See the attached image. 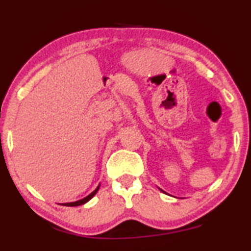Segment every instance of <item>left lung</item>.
<instances>
[{"instance_id":"obj_1","label":"left lung","mask_w":251,"mask_h":251,"mask_svg":"<svg viewBox=\"0 0 251 251\" xmlns=\"http://www.w3.org/2000/svg\"><path fill=\"white\" fill-rule=\"evenodd\" d=\"M160 191H161V192H164V191H162V189H160ZM165 193V192H164Z\"/></svg>"}]
</instances>
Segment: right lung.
Masks as SVG:
<instances>
[{
  "mask_svg": "<svg viewBox=\"0 0 251 251\" xmlns=\"http://www.w3.org/2000/svg\"><path fill=\"white\" fill-rule=\"evenodd\" d=\"M99 187H100V186H98V187H97V188L95 189V191H93V192H92L91 194H90V195H87L86 198L81 199V200L75 201V202H68V203H63V206H68V207H76V206H81V204L86 203L87 201H90V200H91V199L93 198V196H95V195L97 194V192H98Z\"/></svg>",
  "mask_w": 251,
  "mask_h": 251,
  "instance_id": "add662e5",
  "label": "right lung"
}]
</instances>
